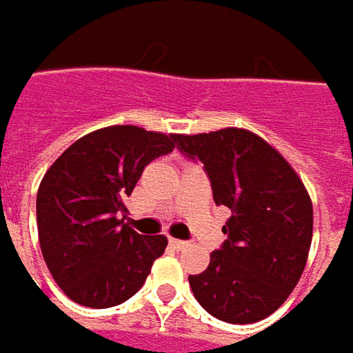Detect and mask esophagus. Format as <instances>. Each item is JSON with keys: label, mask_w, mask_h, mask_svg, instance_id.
I'll return each mask as SVG.
<instances>
[{"label": "esophagus", "mask_w": 353, "mask_h": 353, "mask_svg": "<svg viewBox=\"0 0 353 353\" xmlns=\"http://www.w3.org/2000/svg\"><path fill=\"white\" fill-rule=\"evenodd\" d=\"M169 243H170V248H172V250H184V248L188 245L186 241H183V239H174V237H170Z\"/></svg>", "instance_id": "obj_1"}]
</instances>
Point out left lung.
Listing matches in <instances>:
<instances>
[{
	"mask_svg": "<svg viewBox=\"0 0 353 353\" xmlns=\"http://www.w3.org/2000/svg\"><path fill=\"white\" fill-rule=\"evenodd\" d=\"M186 157L204 163L214 202L232 210L228 239L188 283L200 306L232 324L267 319L305 271L312 200L289 161L250 129L176 135Z\"/></svg>",
	"mask_w": 353,
	"mask_h": 353,
	"instance_id": "left-lung-1",
	"label": "left lung"
}]
</instances>
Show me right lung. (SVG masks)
I'll return each instance as SVG.
<instances>
[{"label":"right lung","instance_id":"obj_1","mask_svg":"<svg viewBox=\"0 0 353 353\" xmlns=\"http://www.w3.org/2000/svg\"><path fill=\"white\" fill-rule=\"evenodd\" d=\"M174 145V133L110 125L80 137L48 167L37 192L39 243L52 279L74 303H125L165 253L167 237L141 236L125 224V198L143 169Z\"/></svg>","mask_w":353,"mask_h":353}]
</instances>
